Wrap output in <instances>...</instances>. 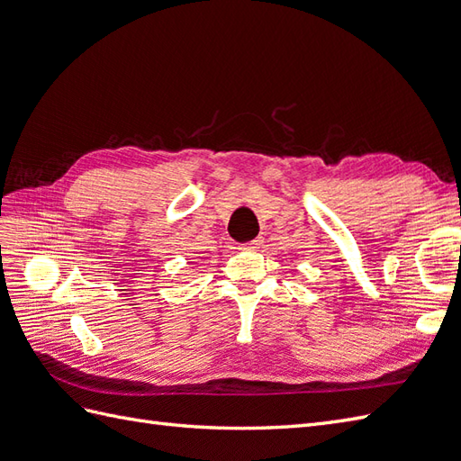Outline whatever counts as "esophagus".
Masks as SVG:
<instances>
[{
	"mask_svg": "<svg viewBox=\"0 0 461 461\" xmlns=\"http://www.w3.org/2000/svg\"><path fill=\"white\" fill-rule=\"evenodd\" d=\"M261 244H263V240H261V239H256V240H252V242L242 244L240 248H242V249H258Z\"/></svg>",
	"mask_w": 461,
	"mask_h": 461,
	"instance_id": "34e87169",
	"label": "esophagus"
}]
</instances>
